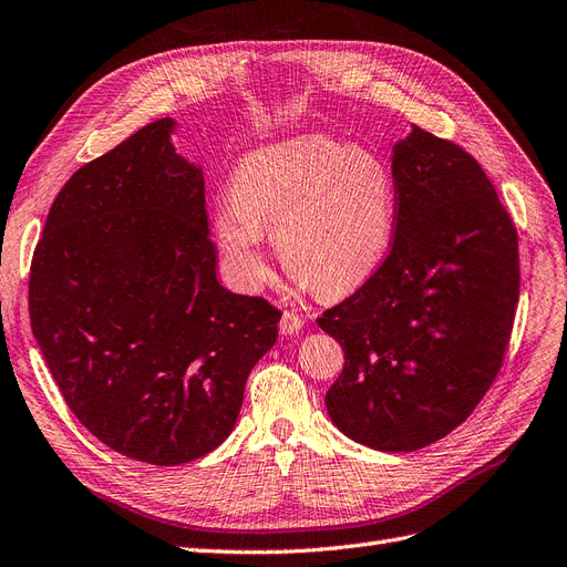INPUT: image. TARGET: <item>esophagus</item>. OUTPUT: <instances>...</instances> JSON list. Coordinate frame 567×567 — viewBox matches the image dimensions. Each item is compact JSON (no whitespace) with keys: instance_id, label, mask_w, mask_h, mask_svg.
I'll return each instance as SVG.
<instances>
[{"instance_id":"obj_1","label":"esophagus","mask_w":567,"mask_h":567,"mask_svg":"<svg viewBox=\"0 0 567 567\" xmlns=\"http://www.w3.org/2000/svg\"><path fill=\"white\" fill-rule=\"evenodd\" d=\"M302 319H300V315H296V311H284V317H281V323H279V330L284 336H296V333H300V328H302Z\"/></svg>"}]
</instances>
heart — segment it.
I'll return each instance as SVG.
<instances>
[{"mask_svg":"<svg viewBox=\"0 0 567 567\" xmlns=\"http://www.w3.org/2000/svg\"><path fill=\"white\" fill-rule=\"evenodd\" d=\"M396 229V181L375 152L298 135L248 152L213 210V234L246 286L267 279L262 237L315 296L336 298L382 265Z\"/></svg>","mask_w":567,"mask_h":567,"instance_id":"1","label":"heart"}]
</instances>
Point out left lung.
<instances>
[{"label": "left lung", "mask_w": 567, "mask_h": 567, "mask_svg": "<svg viewBox=\"0 0 567 567\" xmlns=\"http://www.w3.org/2000/svg\"><path fill=\"white\" fill-rule=\"evenodd\" d=\"M392 173L389 256L317 321L344 351L330 420L375 451L410 453L460 426L499 373L520 290L518 231L453 141L413 126Z\"/></svg>", "instance_id": "8db88e82"}]
</instances>
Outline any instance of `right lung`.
Here are the masks:
<instances>
[{
  "instance_id": "obj_1",
  "label": "right lung",
  "mask_w": 567,
  "mask_h": 567,
  "mask_svg": "<svg viewBox=\"0 0 567 567\" xmlns=\"http://www.w3.org/2000/svg\"><path fill=\"white\" fill-rule=\"evenodd\" d=\"M152 122L58 192L30 265V326L68 408L112 451L185 464L234 429L281 311L216 277L204 178Z\"/></svg>"
}]
</instances>
